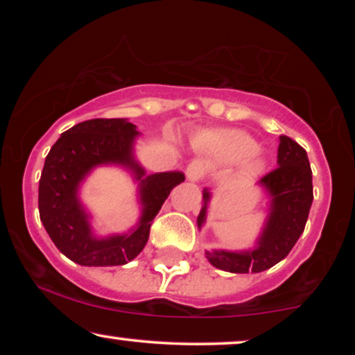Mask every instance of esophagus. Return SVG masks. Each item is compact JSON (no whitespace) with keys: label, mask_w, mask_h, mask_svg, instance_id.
<instances>
[{"label":"esophagus","mask_w":355,"mask_h":355,"mask_svg":"<svg viewBox=\"0 0 355 355\" xmlns=\"http://www.w3.org/2000/svg\"><path fill=\"white\" fill-rule=\"evenodd\" d=\"M205 173H207L205 164H203L202 162H193L189 164V168H187V179L192 182H198V181H202L203 176H205Z\"/></svg>","instance_id":"34e87169"}]
</instances>
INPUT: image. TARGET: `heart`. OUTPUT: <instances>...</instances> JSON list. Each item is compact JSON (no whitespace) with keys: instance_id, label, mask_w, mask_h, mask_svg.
Segmentation results:
<instances>
[{"instance_id":"heart-1","label":"heart","mask_w":355,"mask_h":355,"mask_svg":"<svg viewBox=\"0 0 355 355\" xmlns=\"http://www.w3.org/2000/svg\"><path fill=\"white\" fill-rule=\"evenodd\" d=\"M193 145L200 152L211 155L221 162L236 163L245 159L244 173L249 176H257V174L263 173L266 168V158L255 152L257 142L244 130H203L193 137Z\"/></svg>"}]
</instances>
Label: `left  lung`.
<instances>
[{"label":"left lung","mask_w":355,"mask_h":355,"mask_svg":"<svg viewBox=\"0 0 355 355\" xmlns=\"http://www.w3.org/2000/svg\"><path fill=\"white\" fill-rule=\"evenodd\" d=\"M270 196V210L257 245L250 250H205L208 261L230 273H260L288 257L304 232L313 200L312 169L307 152L288 135H281L278 168L260 179ZM208 189L203 191V207L197 218L198 230L207 220L210 202Z\"/></svg>","instance_id":"obj_1"}]
</instances>
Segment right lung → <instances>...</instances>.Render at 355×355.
I'll return each instance as SVG.
<instances>
[{
	"mask_svg": "<svg viewBox=\"0 0 355 355\" xmlns=\"http://www.w3.org/2000/svg\"><path fill=\"white\" fill-rule=\"evenodd\" d=\"M139 134L128 119H89L62 132L46 155L38 186L40 220L61 254L76 263L114 266L134 260L147 244L153 218L169 192L186 179L181 171L145 176L134 158ZM101 164L128 167L139 181L143 215L128 235L95 238L78 200L80 182Z\"/></svg>",
	"mask_w": 355,
	"mask_h": 355,
	"instance_id": "obj_1",
	"label": "right lung"
}]
</instances>
